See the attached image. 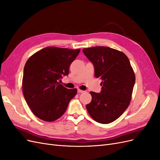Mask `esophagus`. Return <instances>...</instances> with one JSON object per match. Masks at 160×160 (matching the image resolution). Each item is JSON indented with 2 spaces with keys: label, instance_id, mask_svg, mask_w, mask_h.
I'll return each instance as SVG.
<instances>
[{
  "label": "esophagus",
  "instance_id": "obj_1",
  "mask_svg": "<svg viewBox=\"0 0 160 160\" xmlns=\"http://www.w3.org/2000/svg\"><path fill=\"white\" fill-rule=\"evenodd\" d=\"M77 92H78V93H83L84 91L81 90V89H78V90H77Z\"/></svg>",
  "mask_w": 160,
  "mask_h": 160
}]
</instances>
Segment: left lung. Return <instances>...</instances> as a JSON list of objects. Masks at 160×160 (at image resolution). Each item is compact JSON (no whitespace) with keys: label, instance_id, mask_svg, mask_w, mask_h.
Masks as SVG:
<instances>
[{"label":"left lung","instance_id":"8db88e82","mask_svg":"<svg viewBox=\"0 0 160 160\" xmlns=\"http://www.w3.org/2000/svg\"><path fill=\"white\" fill-rule=\"evenodd\" d=\"M93 63L95 76L102 79L101 93L91 91L87 110L95 122L108 124L119 118L130 103L135 81L129 60L123 52L110 47L83 49Z\"/></svg>","mask_w":160,"mask_h":160}]
</instances>
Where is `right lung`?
Returning <instances> with one entry per match:
<instances>
[{"label":"right lung","instance_id":"right-lung-1","mask_svg":"<svg viewBox=\"0 0 160 160\" xmlns=\"http://www.w3.org/2000/svg\"><path fill=\"white\" fill-rule=\"evenodd\" d=\"M80 49L48 47L37 51L26 62L22 77V92L28 105L38 118L53 122L64 114L77 89L60 84L68 75L69 67Z\"/></svg>","mask_w":160,"mask_h":160}]
</instances>
